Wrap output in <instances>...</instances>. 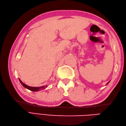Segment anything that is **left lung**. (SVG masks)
Listing matches in <instances>:
<instances>
[{
    "label": "left lung",
    "mask_w": 126,
    "mask_h": 126,
    "mask_svg": "<svg viewBox=\"0 0 126 126\" xmlns=\"http://www.w3.org/2000/svg\"><path fill=\"white\" fill-rule=\"evenodd\" d=\"M109 82H108V83H107V84H108V83H109Z\"/></svg>",
    "instance_id": "1"
}]
</instances>
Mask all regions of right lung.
Returning <instances> with one entry per match:
<instances>
[{
	"instance_id": "obj_1",
	"label": "right lung",
	"mask_w": 126,
	"mask_h": 126,
	"mask_svg": "<svg viewBox=\"0 0 126 126\" xmlns=\"http://www.w3.org/2000/svg\"><path fill=\"white\" fill-rule=\"evenodd\" d=\"M19 80L20 82L21 83V84H22L23 86L24 87H25L26 89H28L29 90H30L31 91H33V92H37V91H39V90H41L43 89H44L45 88H47V86L45 87V86H42V87H30V86H28V85H26L25 84L23 83L22 82V81L19 79Z\"/></svg>"
}]
</instances>
